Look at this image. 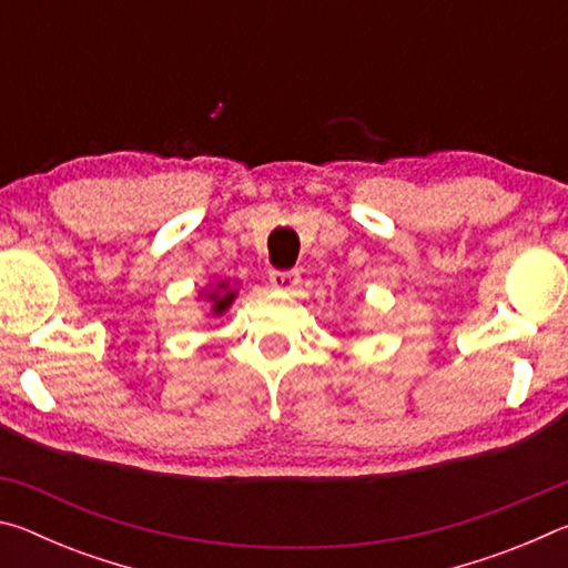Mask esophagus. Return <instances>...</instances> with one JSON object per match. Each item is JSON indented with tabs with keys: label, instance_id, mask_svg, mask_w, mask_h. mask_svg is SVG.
<instances>
[{
	"label": "esophagus",
	"instance_id": "esophagus-1",
	"mask_svg": "<svg viewBox=\"0 0 568 568\" xmlns=\"http://www.w3.org/2000/svg\"><path fill=\"white\" fill-rule=\"evenodd\" d=\"M301 283V273L297 271H271V285L277 291H293Z\"/></svg>",
	"mask_w": 568,
	"mask_h": 568
}]
</instances>
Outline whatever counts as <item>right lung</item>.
<instances>
[{"mask_svg": "<svg viewBox=\"0 0 568 568\" xmlns=\"http://www.w3.org/2000/svg\"><path fill=\"white\" fill-rule=\"evenodd\" d=\"M200 297H205L210 303V313L213 315H223L230 305L235 303L237 297V283L233 285L230 281H217V283H210L207 287L200 291Z\"/></svg>", "mask_w": 568, "mask_h": 568, "instance_id": "add662e5", "label": "right lung"}]
</instances>
